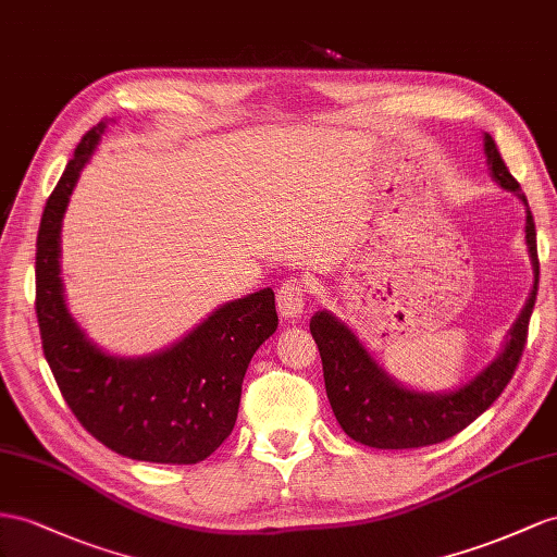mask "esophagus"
Instances as JSON below:
<instances>
[{
	"instance_id": "34e87169",
	"label": "esophagus",
	"mask_w": 557,
	"mask_h": 557,
	"mask_svg": "<svg viewBox=\"0 0 557 557\" xmlns=\"http://www.w3.org/2000/svg\"><path fill=\"white\" fill-rule=\"evenodd\" d=\"M306 296H308V287L304 280L289 277L280 284L277 289V310L284 320L298 318L304 312L306 306Z\"/></svg>"
}]
</instances>
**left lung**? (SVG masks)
<instances>
[{
  "instance_id": "left-lung-1",
  "label": "left lung",
  "mask_w": 557,
  "mask_h": 557,
  "mask_svg": "<svg viewBox=\"0 0 557 557\" xmlns=\"http://www.w3.org/2000/svg\"><path fill=\"white\" fill-rule=\"evenodd\" d=\"M484 154H487L492 178L504 190L516 193L527 207L520 183L512 178L490 134H484ZM524 239L534 268L532 294L527 298L520 318L510 326L504 352L473 381L454 393H419L400 386L383 372L358 336L332 312L320 310L312 315L310 334L320 348L326 397H330L334 417L348 437L376 449L437 445V442L461 433L466 425L494 405L516 374L522 358L539 292L536 231L530 207H527Z\"/></svg>"
}]
</instances>
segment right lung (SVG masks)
Instances as JSON below:
<instances>
[{"label":"right lung","mask_w":557,"mask_h":557,"mask_svg":"<svg viewBox=\"0 0 557 557\" xmlns=\"http://www.w3.org/2000/svg\"><path fill=\"white\" fill-rule=\"evenodd\" d=\"M106 122L84 134L47 199L37 233L35 310L41 348L77 421L112 451L150 463H197L233 433L242 381L277 330L273 289L213 310L171 348L148 358H115L79 330L61 282V221L79 171Z\"/></svg>","instance_id":"add662e5"}]
</instances>
